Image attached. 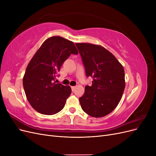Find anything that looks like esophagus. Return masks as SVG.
<instances>
[{"label": "esophagus", "instance_id": "34e87169", "mask_svg": "<svg viewBox=\"0 0 156 156\" xmlns=\"http://www.w3.org/2000/svg\"><path fill=\"white\" fill-rule=\"evenodd\" d=\"M71 88H72V91H73L74 90H75V87H73V86H72V87H71Z\"/></svg>", "mask_w": 156, "mask_h": 156}]
</instances>
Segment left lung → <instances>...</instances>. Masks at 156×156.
I'll return each instance as SVG.
<instances>
[{
	"mask_svg": "<svg viewBox=\"0 0 156 156\" xmlns=\"http://www.w3.org/2000/svg\"><path fill=\"white\" fill-rule=\"evenodd\" d=\"M85 68L92 77L91 87L86 86L79 98L82 109L95 118L103 117L119 105L126 87L124 67L115 56L101 45L76 43Z\"/></svg>",
	"mask_w": 156,
	"mask_h": 156,
	"instance_id": "1",
	"label": "left lung"
}]
</instances>
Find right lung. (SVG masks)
<instances>
[{
  "label": "right lung",
  "mask_w": 156,
  "mask_h": 156,
  "mask_svg": "<svg viewBox=\"0 0 156 156\" xmlns=\"http://www.w3.org/2000/svg\"><path fill=\"white\" fill-rule=\"evenodd\" d=\"M71 54H78L73 41L52 36L41 44L28 64L23 79V88L28 101L37 112L53 115L64 108L72 89L54 81Z\"/></svg>",
  "instance_id": "1"
}]
</instances>
